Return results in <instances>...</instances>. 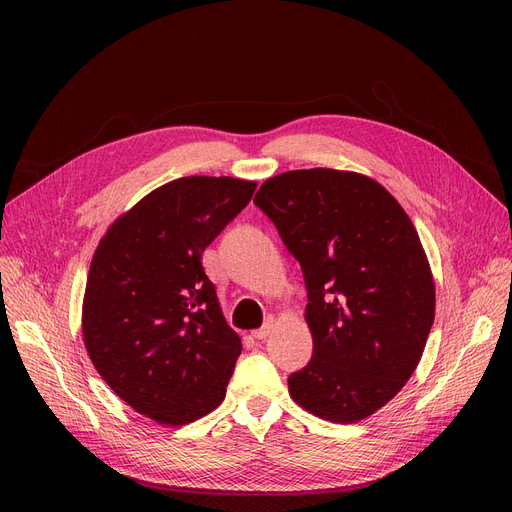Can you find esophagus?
<instances>
[{
	"mask_svg": "<svg viewBox=\"0 0 512 512\" xmlns=\"http://www.w3.org/2000/svg\"><path fill=\"white\" fill-rule=\"evenodd\" d=\"M272 328H274V321H272V319H267L265 324H263L259 330H253V332H251V336H253L255 340H263L267 334L272 332Z\"/></svg>",
	"mask_w": 512,
	"mask_h": 512,
	"instance_id": "esophagus-1",
	"label": "esophagus"
}]
</instances>
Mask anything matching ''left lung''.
<instances>
[{
    "label": "left lung",
    "instance_id": "obj_1",
    "mask_svg": "<svg viewBox=\"0 0 512 512\" xmlns=\"http://www.w3.org/2000/svg\"><path fill=\"white\" fill-rule=\"evenodd\" d=\"M270 218L307 286L311 361L288 392L309 413L355 423L400 392L434 324L436 290L419 234L375 180L328 168L265 180Z\"/></svg>",
    "mask_w": 512,
    "mask_h": 512
}]
</instances>
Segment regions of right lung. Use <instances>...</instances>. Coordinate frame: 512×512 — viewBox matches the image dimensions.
<instances>
[{
    "instance_id": "add662e5",
    "label": "right lung",
    "mask_w": 512,
    "mask_h": 512,
    "mask_svg": "<svg viewBox=\"0 0 512 512\" xmlns=\"http://www.w3.org/2000/svg\"><path fill=\"white\" fill-rule=\"evenodd\" d=\"M255 186L228 176L168 182L118 218L93 255L87 353L107 386L161 425L191 423L226 396L242 344L201 257Z\"/></svg>"
}]
</instances>
